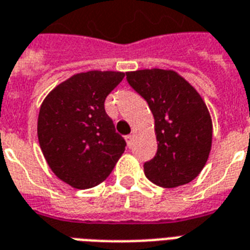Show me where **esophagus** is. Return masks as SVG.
Returning <instances> with one entry per match:
<instances>
[{
	"mask_svg": "<svg viewBox=\"0 0 250 250\" xmlns=\"http://www.w3.org/2000/svg\"><path fill=\"white\" fill-rule=\"evenodd\" d=\"M134 135L131 134V135H127V136H125V140H127V144H128V147H131V146H132V143H134Z\"/></svg>",
	"mask_w": 250,
	"mask_h": 250,
	"instance_id": "esophagus-1",
	"label": "esophagus"
}]
</instances>
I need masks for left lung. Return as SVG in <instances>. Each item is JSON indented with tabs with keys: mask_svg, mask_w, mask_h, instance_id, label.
<instances>
[{
	"mask_svg": "<svg viewBox=\"0 0 250 250\" xmlns=\"http://www.w3.org/2000/svg\"><path fill=\"white\" fill-rule=\"evenodd\" d=\"M125 75L155 119L158 152L144 163L147 179L163 188L191 183L204 168L212 147V119L205 102L173 70L146 68Z\"/></svg>",
	"mask_w": 250,
	"mask_h": 250,
	"instance_id": "left-lung-1",
	"label": "left lung"
}]
</instances>
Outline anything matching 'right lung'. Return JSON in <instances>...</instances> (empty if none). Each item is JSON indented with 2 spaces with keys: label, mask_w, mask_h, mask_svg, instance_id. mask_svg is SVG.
Masks as SVG:
<instances>
[{
  "label": "right lung",
  "mask_w": 250,
  "mask_h": 250,
  "mask_svg": "<svg viewBox=\"0 0 250 250\" xmlns=\"http://www.w3.org/2000/svg\"><path fill=\"white\" fill-rule=\"evenodd\" d=\"M123 78L120 71L75 74L42 102L41 149L55 176L68 186L87 189L101 184L125 152V139L104 110L107 95Z\"/></svg>",
  "instance_id": "1"
}]
</instances>
